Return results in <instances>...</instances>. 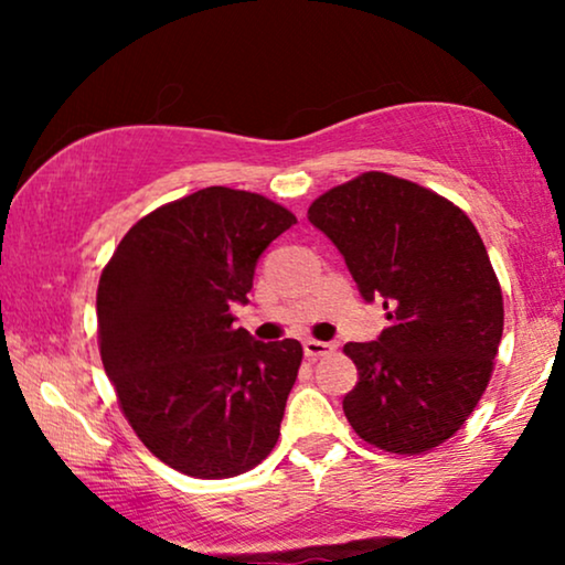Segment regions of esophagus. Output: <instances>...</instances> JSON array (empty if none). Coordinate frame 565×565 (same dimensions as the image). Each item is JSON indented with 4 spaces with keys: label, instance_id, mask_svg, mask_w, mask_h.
I'll return each instance as SVG.
<instances>
[{
    "label": "esophagus",
    "instance_id": "obj_1",
    "mask_svg": "<svg viewBox=\"0 0 565 565\" xmlns=\"http://www.w3.org/2000/svg\"><path fill=\"white\" fill-rule=\"evenodd\" d=\"M337 350V344L331 342H319V339H308V342L303 344V352L308 360H319V358H327V354H331Z\"/></svg>",
    "mask_w": 565,
    "mask_h": 565
}]
</instances>
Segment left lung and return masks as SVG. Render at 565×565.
<instances>
[{"mask_svg": "<svg viewBox=\"0 0 565 565\" xmlns=\"http://www.w3.org/2000/svg\"><path fill=\"white\" fill-rule=\"evenodd\" d=\"M365 300L391 323L377 342H347L360 381L344 416L367 445L422 455L458 431L491 381L504 298L466 213L422 184L362 172L308 207Z\"/></svg>", "mask_w": 565, "mask_h": 565, "instance_id": "1", "label": "left lung"}]
</instances>
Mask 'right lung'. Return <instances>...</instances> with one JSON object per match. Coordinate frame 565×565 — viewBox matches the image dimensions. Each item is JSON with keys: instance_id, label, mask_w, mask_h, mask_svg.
<instances>
[{"instance_id": "obj_1", "label": "right lung", "mask_w": 565, "mask_h": 565, "mask_svg": "<svg viewBox=\"0 0 565 565\" xmlns=\"http://www.w3.org/2000/svg\"><path fill=\"white\" fill-rule=\"evenodd\" d=\"M292 223L257 192L205 188L143 215L99 275V358L120 412L184 476L246 473L280 437L303 347L254 342L231 303Z\"/></svg>"}]
</instances>
